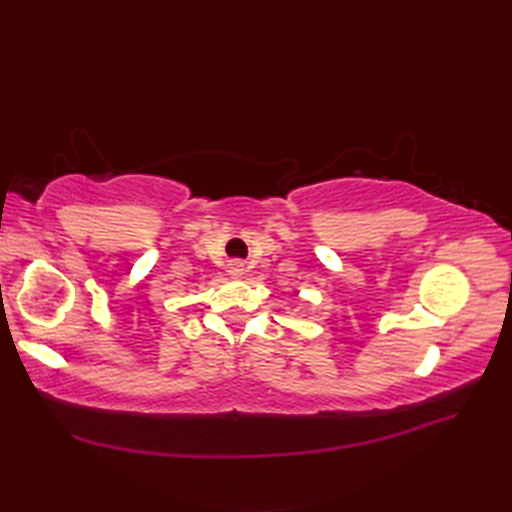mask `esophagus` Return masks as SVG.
<instances>
[{
    "instance_id": "esophagus-1",
    "label": "esophagus",
    "mask_w": 512,
    "mask_h": 512,
    "mask_svg": "<svg viewBox=\"0 0 512 512\" xmlns=\"http://www.w3.org/2000/svg\"><path fill=\"white\" fill-rule=\"evenodd\" d=\"M244 273V268H242V264H231V275H235V277H239Z\"/></svg>"
}]
</instances>
